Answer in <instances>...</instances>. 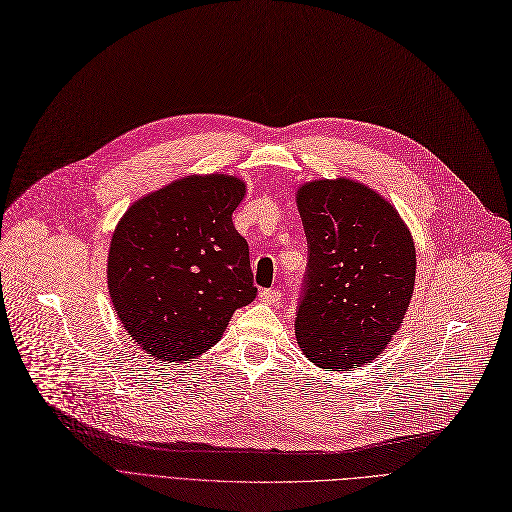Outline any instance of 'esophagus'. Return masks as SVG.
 <instances>
[{
    "label": "esophagus",
    "mask_w": 512,
    "mask_h": 512,
    "mask_svg": "<svg viewBox=\"0 0 512 512\" xmlns=\"http://www.w3.org/2000/svg\"><path fill=\"white\" fill-rule=\"evenodd\" d=\"M260 300L264 304H277L281 300V291L279 289H262L260 291Z\"/></svg>",
    "instance_id": "1"
}]
</instances>
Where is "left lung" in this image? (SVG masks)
<instances>
[{
  "mask_svg": "<svg viewBox=\"0 0 512 512\" xmlns=\"http://www.w3.org/2000/svg\"><path fill=\"white\" fill-rule=\"evenodd\" d=\"M308 262L296 335L323 369H356L383 352L415 287V243L398 212L360 183L312 181L298 191Z\"/></svg>",
  "mask_w": 512,
  "mask_h": 512,
  "instance_id": "left-lung-1",
  "label": "left lung"
}]
</instances>
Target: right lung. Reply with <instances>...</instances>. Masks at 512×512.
Returning a JSON list of instances; mask_svg holds the SVG:
<instances>
[{
  "mask_svg": "<svg viewBox=\"0 0 512 512\" xmlns=\"http://www.w3.org/2000/svg\"><path fill=\"white\" fill-rule=\"evenodd\" d=\"M243 196L235 177H187L120 218L108 254L110 298L150 356L196 358L256 298L248 241L231 218Z\"/></svg>",
  "mask_w": 512,
  "mask_h": 512,
  "instance_id": "add662e5",
  "label": "right lung"
}]
</instances>
